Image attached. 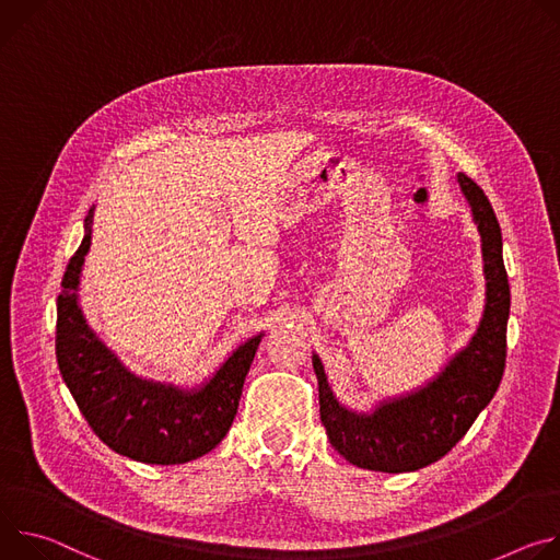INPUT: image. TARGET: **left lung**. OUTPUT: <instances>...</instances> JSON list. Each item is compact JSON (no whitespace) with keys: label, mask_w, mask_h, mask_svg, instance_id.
<instances>
[{"label":"left lung","mask_w":560,"mask_h":560,"mask_svg":"<svg viewBox=\"0 0 560 560\" xmlns=\"http://www.w3.org/2000/svg\"><path fill=\"white\" fill-rule=\"evenodd\" d=\"M456 182L480 233L485 276L482 316L469 342L424 385L376 400L369 411L345 407L329 385L320 355H312L320 420L334 450L355 467L402 474L441 460L465 436L501 385L510 320L503 235L480 186L465 173H458Z\"/></svg>","instance_id":"obj_1"}]
</instances>
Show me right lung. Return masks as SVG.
I'll return each mask as SVG.
<instances>
[{"mask_svg":"<svg viewBox=\"0 0 560 560\" xmlns=\"http://www.w3.org/2000/svg\"><path fill=\"white\" fill-rule=\"evenodd\" d=\"M95 205L57 298V364L82 416L113 452L147 465H182L209 454L237 413L244 378L265 331L237 345L200 385L182 387L133 374L91 329L80 282L91 252Z\"/></svg>","mask_w":560,"mask_h":560,"instance_id":"right-lung-1","label":"right lung"}]
</instances>
